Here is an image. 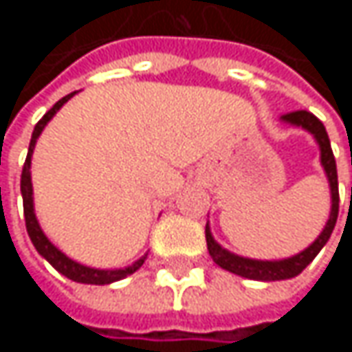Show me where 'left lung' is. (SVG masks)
I'll list each match as a JSON object with an SVG mask.
<instances>
[{
	"label": "left lung",
	"instance_id": "left-lung-1",
	"mask_svg": "<svg viewBox=\"0 0 352 352\" xmlns=\"http://www.w3.org/2000/svg\"><path fill=\"white\" fill-rule=\"evenodd\" d=\"M283 122L292 124V126H300L304 130H308L314 138H316L318 146H320V163L326 171L328 183H330V195H332V208H330V218L324 226V230L320 232L316 241L308 246L306 250L289 256V258H281V261H256V258H246V256H239L226 248L218 245L210 232V226L206 224V243H208V250L210 256L214 258L216 265H220L222 269L241 275L246 279H254V281H281V279H292L296 275H300L322 250V246L328 243L336 218H338V175H336V161L330 148V140L326 134L324 124L318 120L314 113L306 111V109H298V111H289L285 116H281Z\"/></svg>",
	"mask_w": 352,
	"mask_h": 352
}]
</instances>
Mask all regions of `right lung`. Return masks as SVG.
<instances>
[{
	"instance_id": "1",
	"label": "right lung",
	"mask_w": 352,
	"mask_h": 352,
	"mask_svg": "<svg viewBox=\"0 0 352 352\" xmlns=\"http://www.w3.org/2000/svg\"><path fill=\"white\" fill-rule=\"evenodd\" d=\"M77 91H73V94H69V96H65L63 100H58L54 106L50 107L44 116H42V120L38 122L34 126V132H32V140H30V148H28V157H26V163H24V169H22V181H20V189H22V197H24V218H26V230H28V236H30V241H32V245L34 248L58 271V273H63L65 277H69L71 281H77V283H89V285H107V283H113V281H120V279H124V277H128V275H132L134 271H138L140 267H142V263H144V258H146V254L144 256H140L136 263H132L130 267H124V269H94V267H85V265H81V263H77V261H73V258H69L65 252H60L56 246L52 245L48 239H46V234L42 232V228H40V224H38V220H36V214H34V197H32V179H30V165H32V153H34V146H36V140H38V136H40V132L44 130V126L50 122V118L60 109V107L65 106L73 96H75Z\"/></svg>"
}]
</instances>
